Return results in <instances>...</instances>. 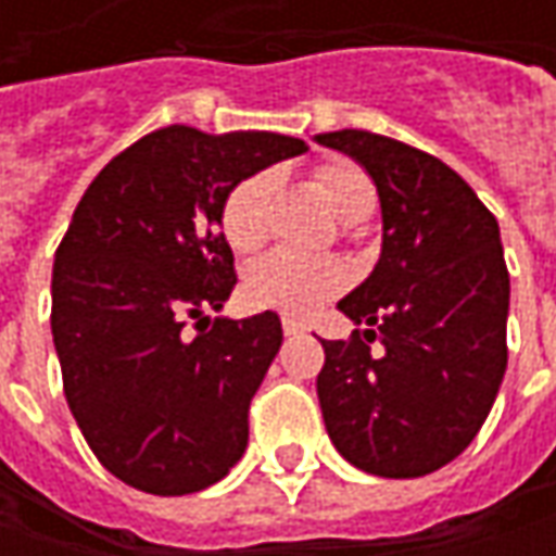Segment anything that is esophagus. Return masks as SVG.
I'll list each match as a JSON object with an SVG mask.
<instances>
[{"label":"esophagus","instance_id":"esophagus-1","mask_svg":"<svg viewBox=\"0 0 556 556\" xmlns=\"http://www.w3.org/2000/svg\"><path fill=\"white\" fill-rule=\"evenodd\" d=\"M281 328L288 337H296V333H306V325L303 321H296V318H281Z\"/></svg>","mask_w":556,"mask_h":556}]
</instances>
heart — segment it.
Listing matches in <instances>:
<instances>
[{"label": "heart", "instance_id": "1", "mask_svg": "<svg viewBox=\"0 0 556 556\" xmlns=\"http://www.w3.org/2000/svg\"><path fill=\"white\" fill-rule=\"evenodd\" d=\"M318 185L331 210L346 223L358 210H374L371 179L346 161L325 163L318 169ZM275 191L271 173H253L238 182L223 203V235L235 250H253L266 238L268 201ZM343 268L328 260H312L290 250H275L247 268L244 296L260 309L312 312L321 306L331 293L343 288Z\"/></svg>", "mask_w": 556, "mask_h": 556}]
</instances>
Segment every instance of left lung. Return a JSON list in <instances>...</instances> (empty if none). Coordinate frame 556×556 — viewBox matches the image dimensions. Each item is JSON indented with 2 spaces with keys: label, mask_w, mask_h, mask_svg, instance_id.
Returning a JSON list of instances; mask_svg holds the SVG:
<instances>
[{
  "label": "left lung",
  "mask_w": 556,
  "mask_h": 556,
  "mask_svg": "<svg viewBox=\"0 0 556 556\" xmlns=\"http://www.w3.org/2000/svg\"><path fill=\"white\" fill-rule=\"evenodd\" d=\"M315 141L371 176L383 223L377 266L337 303L365 331L321 340V417L358 470L427 477L473 442L502 387L510 309L502 231L452 166L412 144L365 129ZM374 339L380 354L367 346Z\"/></svg>",
  "instance_id": "left-lung-1"
}]
</instances>
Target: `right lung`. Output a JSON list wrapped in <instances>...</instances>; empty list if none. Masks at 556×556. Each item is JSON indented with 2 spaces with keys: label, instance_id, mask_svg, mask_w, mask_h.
Listing matches in <instances>:
<instances>
[{
  "label": "right lung",
  "instance_id": "right-lung-1",
  "mask_svg": "<svg viewBox=\"0 0 556 556\" xmlns=\"http://www.w3.org/2000/svg\"><path fill=\"white\" fill-rule=\"evenodd\" d=\"M281 132L166 126L108 163L54 253L52 337L64 395L96 458L151 495L219 482L247 448V412L281 321L216 318L238 285L223 203L247 176L306 154Z\"/></svg>",
  "mask_w": 556,
  "mask_h": 556
}]
</instances>
